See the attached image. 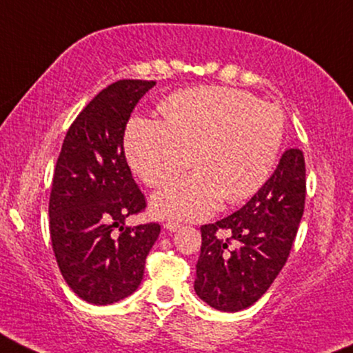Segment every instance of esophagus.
I'll use <instances>...</instances> for the list:
<instances>
[{
	"mask_svg": "<svg viewBox=\"0 0 353 353\" xmlns=\"http://www.w3.org/2000/svg\"><path fill=\"white\" fill-rule=\"evenodd\" d=\"M164 228H166L168 231H176L181 228V225L177 221H172V220H168L166 223H164Z\"/></svg>",
	"mask_w": 353,
	"mask_h": 353,
	"instance_id": "34e87169",
	"label": "esophagus"
}]
</instances>
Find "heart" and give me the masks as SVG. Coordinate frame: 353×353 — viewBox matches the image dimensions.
Returning a JSON list of instances; mask_svg holds the SVG:
<instances>
[{
	"mask_svg": "<svg viewBox=\"0 0 353 353\" xmlns=\"http://www.w3.org/2000/svg\"><path fill=\"white\" fill-rule=\"evenodd\" d=\"M161 109L166 119L137 117L128 123L125 150L132 168L153 187L194 161L199 169L154 195L158 215L200 220L225 199L243 202L265 184L283 140L279 105L243 89L203 86L177 92Z\"/></svg>",
	"mask_w": 353,
	"mask_h": 353,
	"instance_id": "1",
	"label": "heart"
}]
</instances>
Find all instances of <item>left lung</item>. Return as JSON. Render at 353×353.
I'll return each instance as SVG.
<instances>
[{
    "label": "left lung",
    "mask_w": 353,
    "mask_h": 353,
    "mask_svg": "<svg viewBox=\"0 0 353 353\" xmlns=\"http://www.w3.org/2000/svg\"><path fill=\"white\" fill-rule=\"evenodd\" d=\"M305 197V156L301 150L290 148L243 208L203 225L194 282L200 300L236 313L264 295L292 251Z\"/></svg>",
    "instance_id": "left-lung-1"
}]
</instances>
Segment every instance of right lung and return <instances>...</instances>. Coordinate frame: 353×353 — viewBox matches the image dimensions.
<instances>
[{"instance_id": "1", "label": "right lung", "mask_w": 353, "mask_h": 353, "mask_svg": "<svg viewBox=\"0 0 353 353\" xmlns=\"http://www.w3.org/2000/svg\"><path fill=\"white\" fill-rule=\"evenodd\" d=\"M156 81L120 79L71 123L53 172L48 215L65 282L92 305L117 303L138 288L161 226H125L146 207L123 151L128 119Z\"/></svg>"}]
</instances>
